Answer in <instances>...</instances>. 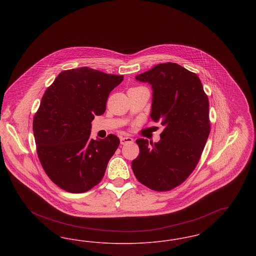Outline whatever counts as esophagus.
<instances>
[{
  "label": "esophagus",
  "mask_w": 256,
  "mask_h": 256,
  "mask_svg": "<svg viewBox=\"0 0 256 256\" xmlns=\"http://www.w3.org/2000/svg\"><path fill=\"white\" fill-rule=\"evenodd\" d=\"M120 142L122 145L128 144V143H132L134 142V138L128 137V136H124V137H121L120 138Z\"/></svg>",
  "instance_id": "obj_1"
}]
</instances>
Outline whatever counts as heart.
<instances>
[{
  "mask_svg": "<svg viewBox=\"0 0 256 256\" xmlns=\"http://www.w3.org/2000/svg\"><path fill=\"white\" fill-rule=\"evenodd\" d=\"M135 88H137V87H135Z\"/></svg>",
  "mask_w": 256,
  "mask_h": 256,
  "instance_id": "b5f03b06",
  "label": "heart"
}]
</instances>
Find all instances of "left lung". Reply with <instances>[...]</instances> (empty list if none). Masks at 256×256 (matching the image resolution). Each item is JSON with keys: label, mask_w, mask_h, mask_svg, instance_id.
Instances as JSON below:
<instances>
[{"label": "left lung", "mask_w": 256, "mask_h": 256, "mask_svg": "<svg viewBox=\"0 0 256 256\" xmlns=\"http://www.w3.org/2000/svg\"><path fill=\"white\" fill-rule=\"evenodd\" d=\"M135 78L152 89L150 118L164 128L158 143L137 139L132 162L138 182L169 191L191 174L210 132L209 102L200 78L176 63H160Z\"/></svg>", "instance_id": "obj_1"}]
</instances>
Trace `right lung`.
<instances>
[{
    "instance_id": "add662e5",
    "label": "right lung",
    "mask_w": 256,
    "mask_h": 256,
    "mask_svg": "<svg viewBox=\"0 0 256 256\" xmlns=\"http://www.w3.org/2000/svg\"><path fill=\"white\" fill-rule=\"evenodd\" d=\"M124 76L88 67L62 71L43 95L34 118L37 156L50 180L70 193H84L102 180L120 140L90 138L95 115Z\"/></svg>"
}]
</instances>
